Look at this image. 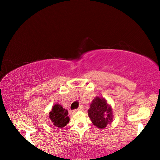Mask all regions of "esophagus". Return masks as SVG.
I'll use <instances>...</instances> for the list:
<instances>
[{
	"mask_svg": "<svg viewBox=\"0 0 160 160\" xmlns=\"http://www.w3.org/2000/svg\"><path fill=\"white\" fill-rule=\"evenodd\" d=\"M84 109V107L83 106H80L79 108H78V111H82Z\"/></svg>",
	"mask_w": 160,
	"mask_h": 160,
	"instance_id": "34e87169",
	"label": "esophagus"
}]
</instances>
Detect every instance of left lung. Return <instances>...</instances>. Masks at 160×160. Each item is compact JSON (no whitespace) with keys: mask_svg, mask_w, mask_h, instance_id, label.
Segmentation results:
<instances>
[{"mask_svg":"<svg viewBox=\"0 0 160 160\" xmlns=\"http://www.w3.org/2000/svg\"><path fill=\"white\" fill-rule=\"evenodd\" d=\"M88 115L93 124L100 129L106 128L113 119V108L103 97L94 98L88 110Z\"/></svg>","mask_w":160,"mask_h":160,"instance_id":"obj_1","label":"left lung"}]
</instances>
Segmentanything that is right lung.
<instances>
[{
  "label": "right lung",
  "instance_id": "right-lung-1",
  "mask_svg": "<svg viewBox=\"0 0 160 160\" xmlns=\"http://www.w3.org/2000/svg\"><path fill=\"white\" fill-rule=\"evenodd\" d=\"M49 118L53 126L58 128L65 127L70 120L68 116V111L58 103L52 106V110L49 112Z\"/></svg>",
  "mask_w": 160,
  "mask_h": 160
}]
</instances>
